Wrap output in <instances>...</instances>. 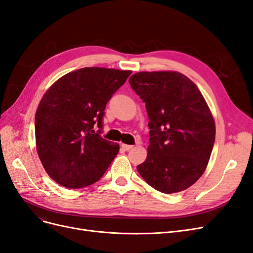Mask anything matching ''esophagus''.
Returning <instances> with one entry per match:
<instances>
[{
	"instance_id": "34e87169",
	"label": "esophagus",
	"mask_w": 253,
	"mask_h": 253,
	"mask_svg": "<svg viewBox=\"0 0 253 253\" xmlns=\"http://www.w3.org/2000/svg\"><path fill=\"white\" fill-rule=\"evenodd\" d=\"M121 147H122V149H124V150L128 151V150L133 149L134 145H132V144H124V143H122V144H121Z\"/></svg>"
}]
</instances>
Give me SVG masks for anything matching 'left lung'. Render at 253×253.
Here are the masks:
<instances>
[{"label": "left lung", "mask_w": 253, "mask_h": 253, "mask_svg": "<svg viewBox=\"0 0 253 253\" xmlns=\"http://www.w3.org/2000/svg\"><path fill=\"white\" fill-rule=\"evenodd\" d=\"M128 83L149 116L148 156L137 170L160 192L186 190L205 172L215 140V124L202 93L177 72L136 73Z\"/></svg>", "instance_id": "left-lung-1"}]
</instances>
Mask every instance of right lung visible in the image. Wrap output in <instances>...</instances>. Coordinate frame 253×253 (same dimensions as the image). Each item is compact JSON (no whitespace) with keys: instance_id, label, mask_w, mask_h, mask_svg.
Returning <instances> with one entry per match:
<instances>
[{"instance_id":"right-lung-1","label":"right lung","mask_w":253,"mask_h":253,"mask_svg":"<svg viewBox=\"0 0 253 253\" xmlns=\"http://www.w3.org/2000/svg\"><path fill=\"white\" fill-rule=\"evenodd\" d=\"M131 71L84 67L52 84L35 117L37 152L59 185L78 189L100 179L119 152L102 138L105 105Z\"/></svg>"}]
</instances>
